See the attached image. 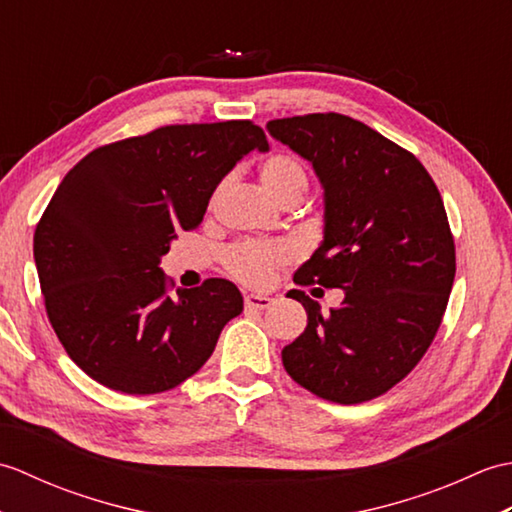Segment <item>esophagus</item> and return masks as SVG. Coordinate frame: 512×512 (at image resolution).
I'll use <instances>...</instances> for the list:
<instances>
[{
	"mask_svg": "<svg viewBox=\"0 0 512 512\" xmlns=\"http://www.w3.org/2000/svg\"><path fill=\"white\" fill-rule=\"evenodd\" d=\"M244 303H246V308L266 310V308L273 306V299L266 297V295H248V297L244 299Z\"/></svg>",
	"mask_w": 512,
	"mask_h": 512,
	"instance_id": "obj_1",
	"label": "esophagus"
}]
</instances>
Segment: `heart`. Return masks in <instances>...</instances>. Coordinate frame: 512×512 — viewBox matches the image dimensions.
<instances>
[{
  "mask_svg": "<svg viewBox=\"0 0 512 512\" xmlns=\"http://www.w3.org/2000/svg\"><path fill=\"white\" fill-rule=\"evenodd\" d=\"M259 178L273 198L284 206H295L310 187V176L303 162L279 151L268 156L259 167ZM228 187L224 178L213 191L211 204L220 200V195ZM295 259V248L286 242H239L226 250V268L237 281L250 288H264L275 279L277 270L288 266Z\"/></svg>",
  "mask_w": 512,
  "mask_h": 512,
  "instance_id": "b5f03b06",
  "label": "heart"
}]
</instances>
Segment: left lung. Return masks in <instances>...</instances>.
I'll return each instance as SVG.
<instances>
[{"mask_svg":"<svg viewBox=\"0 0 512 512\" xmlns=\"http://www.w3.org/2000/svg\"><path fill=\"white\" fill-rule=\"evenodd\" d=\"M268 132L312 162L325 189L323 244L295 284L343 288L328 314L306 292L308 325L281 350L290 378L339 405L398 385L447 310L455 244L442 195L422 162L350 116L325 112L268 121Z\"/></svg>","mask_w":512,"mask_h":512,"instance_id":"obj_1","label":"left lung"}]
</instances>
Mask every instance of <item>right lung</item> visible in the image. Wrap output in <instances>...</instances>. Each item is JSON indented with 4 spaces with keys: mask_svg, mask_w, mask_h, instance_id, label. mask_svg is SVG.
<instances>
[{
    "mask_svg": "<svg viewBox=\"0 0 512 512\" xmlns=\"http://www.w3.org/2000/svg\"><path fill=\"white\" fill-rule=\"evenodd\" d=\"M253 149L268 151L253 121L165 125L96 147L54 191L35 228L43 303L96 383L134 396L178 387L244 310L226 279L173 292L160 257L200 226L217 184Z\"/></svg>",
    "mask_w": 512,
    "mask_h": 512,
    "instance_id": "right-lung-1",
    "label": "right lung"
}]
</instances>
